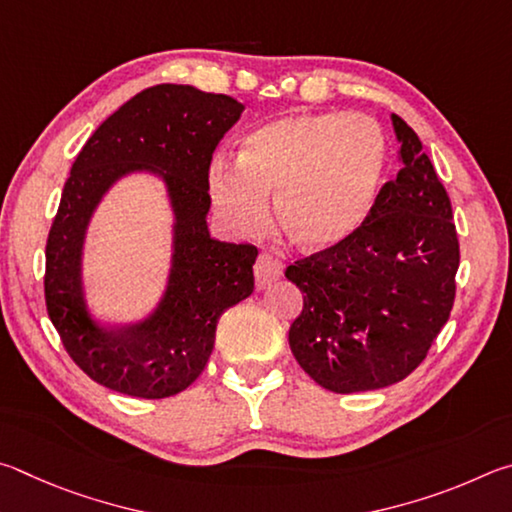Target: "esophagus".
<instances>
[{
	"label": "esophagus",
	"mask_w": 512,
	"mask_h": 512,
	"mask_svg": "<svg viewBox=\"0 0 512 512\" xmlns=\"http://www.w3.org/2000/svg\"><path fill=\"white\" fill-rule=\"evenodd\" d=\"M283 274V265L276 261V258L272 254H267V251H263L261 256H258V261L254 265V276H256V288H267L272 281L279 279V276Z\"/></svg>",
	"instance_id": "esophagus-1"
}]
</instances>
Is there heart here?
Here are the masks:
<instances>
[{"instance_id": "obj_1", "label": "heart", "mask_w": 512, "mask_h": 512, "mask_svg": "<svg viewBox=\"0 0 512 512\" xmlns=\"http://www.w3.org/2000/svg\"><path fill=\"white\" fill-rule=\"evenodd\" d=\"M389 143L366 116L292 112L251 128L238 166L215 161L209 193L215 211L238 233L267 224V195L288 238L308 254H330L357 238L380 202Z\"/></svg>"}]
</instances>
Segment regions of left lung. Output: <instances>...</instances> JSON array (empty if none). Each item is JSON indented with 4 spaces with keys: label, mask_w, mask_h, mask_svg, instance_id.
<instances>
[{
    "label": "left lung",
    "mask_w": 512,
    "mask_h": 512,
    "mask_svg": "<svg viewBox=\"0 0 512 512\" xmlns=\"http://www.w3.org/2000/svg\"><path fill=\"white\" fill-rule=\"evenodd\" d=\"M400 170L346 247L285 270L303 292L290 348L319 387L384 389L425 360L454 303L452 204L418 134L391 114Z\"/></svg>",
    "instance_id": "obj_1"
}]
</instances>
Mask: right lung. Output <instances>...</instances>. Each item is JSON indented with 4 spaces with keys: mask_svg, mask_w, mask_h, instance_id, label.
I'll return each instance as SVG.
<instances>
[{
    "mask_svg": "<svg viewBox=\"0 0 512 512\" xmlns=\"http://www.w3.org/2000/svg\"><path fill=\"white\" fill-rule=\"evenodd\" d=\"M245 105L193 85H155L98 125L71 166L47 240L44 297L51 324L80 369L134 398L175 396L209 362L224 310L254 292V245L211 238L213 150ZM132 174L155 176L171 211L165 290L146 316L105 327L88 308L86 233L111 188Z\"/></svg>",
    "mask_w": 512,
    "mask_h": 512,
    "instance_id": "add662e5",
    "label": "right lung"
}]
</instances>
